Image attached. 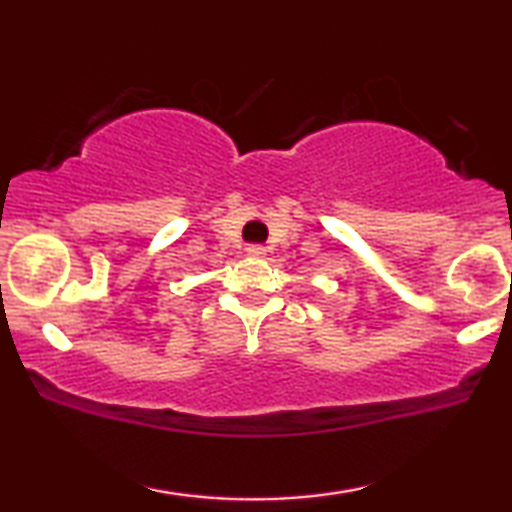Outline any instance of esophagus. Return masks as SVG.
I'll list each match as a JSON object with an SVG mask.
<instances>
[{
    "instance_id": "34e87169",
    "label": "esophagus",
    "mask_w": 512,
    "mask_h": 512,
    "mask_svg": "<svg viewBox=\"0 0 512 512\" xmlns=\"http://www.w3.org/2000/svg\"><path fill=\"white\" fill-rule=\"evenodd\" d=\"M246 250H248V255H250V257H264V255H266V248H264V246H259V244L248 246Z\"/></svg>"
}]
</instances>
